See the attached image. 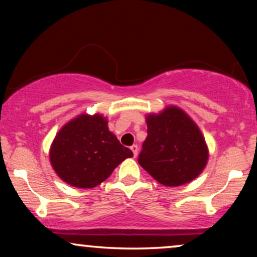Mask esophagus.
I'll use <instances>...</instances> for the list:
<instances>
[{
  "label": "esophagus",
  "mask_w": 257,
  "mask_h": 257,
  "mask_svg": "<svg viewBox=\"0 0 257 257\" xmlns=\"http://www.w3.org/2000/svg\"><path fill=\"white\" fill-rule=\"evenodd\" d=\"M131 150H132V152H133V156H135V157L138 156V151H139L138 145H132L131 146Z\"/></svg>",
  "instance_id": "obj_1"
}]
</instances>
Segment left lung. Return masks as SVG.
Segmentation results:
<instances>
[{
    "label": "left lung",
    "instance_id": "1",
    "mask_svg": "<svg viewBox=\"0 0 257 257\" xmlns=\"http://www.w3.org/2000/svg\"><path fill=\"white\" fill-rule=\"evenodd\" d=\"M147 137L138 163L158 182L181 186L201 173L208 159L205 139L195 122L175 106L146 118Z\"/></svg>",
    "mask_w": 257,
    "mask_h": 257
}]
</instances>
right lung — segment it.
Listing matches in <instances>:
<instances>
[{
  "instance_id": "right-lung-1",
  "label": "right lung",
  "mask_w": 257,
  "mask_h": 257,
  "mask_svg": "<svg viewBox=\"0 0 257 257\" xmlns=\"http://www.w3.org/2000/svg\"><path fill=\"white\" fill-rule=\"evenodd\" d=\"M132 151L108 131L100 114H82L63 126L54 139L50 161L58 177L78 188L96 187Z\"/></svg>"
}]
</instances>
